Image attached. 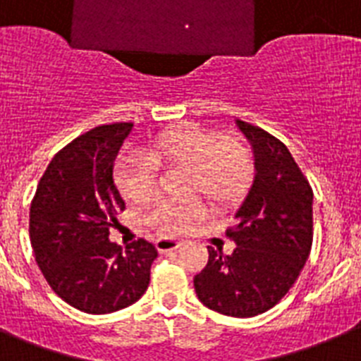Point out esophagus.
<instances>
[{
    "mask_svg": "<svg viewBox=\"0 0 361 361\" xmlns=\"http://www.w3.org/2000/svg\"><path fill=\"white\" fill-rule=\"evenodd\" d=\"M180 241L177 240H169V238H159L157 240V249H159L160 252H168V251H177V249H180Z\"/></svg>",
    "mask_w": 361,
    "mask_h": 361,
    "instance_id": "1",
    "label": "esophagus"
}]
</instances>
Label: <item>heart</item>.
Segmentation results:
<instances>
[{
	"instance_id": "obj_1",
	"label": "heart",
	"mask_w": 361,
	"mask_h": 361,
	"mask_svg": "<svg viewBox=\"0 0 361 361\" xmlns=\"http://www.w3.org/2000/svg\"><path fill=\"white\" fill-rule=\"evenodd\" d=\"M159 168L188 169L184 193L202 195L217 210L240 204L256 177V159L245 140L188 123L159 134L147 154L123 153L114 164V183L121 197L144 202L154 193ZM199 197L160 201L149 208L144 221L162 234L186 231L204 216Z\"/></svg>"
}]
</instances>
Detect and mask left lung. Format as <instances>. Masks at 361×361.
<instances>
[{"mask_svg":"<svg viewBox=\"0 0 361 361\" xmlns=\"http://www.w3.org/2000/svg\"><path fill=\"white\" fill-rule=\"evenodd\" d=\"M252 144L256 177L227 238L232 255L208 247L207 267L193 286L207 308L231 317H255L291 290L314 240V192L281 140L238 120Z\"/></svg>","mask_w":361,"mask_h":361,"instance_id":"obj_1","label":"left lung"}]
</instances>
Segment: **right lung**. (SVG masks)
<instances>
[{"mask_svg":"<svg viewBox=\"0 0 361 361\" xmlns=\"http://www.w3.org/2000/svg\"><path fill=\"white\" fill-rule=\"evenodd\" d=\"M133 123L99 125L53 157L29 212V236L51 290L85 314H112L134 305L159 256L138 238L121 249L109 240L125 210L112 168Z\"/></svg>","mask_w":361,"mask_h":361,"instance_id":"obj_1","label":"right lung"}]
</instances>
